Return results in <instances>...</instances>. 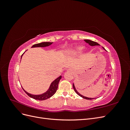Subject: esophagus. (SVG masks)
Masks as SVG:
<instances>
[{
	"label": "esophagus",
	"mask_w": 130,
	"mask_h": 130,
	"mask_svg": "<svg viewBox=\"0 0 130 130\" xmlns=\"http://www.w3.org/2000/svg\"><path fill=\"white\" fill-rule=\"evenodd\" d=\"M67 70H68V71H70V72H72V69H68Z\"/></svg>",
	"instance_id": "1"
}]
</instances>
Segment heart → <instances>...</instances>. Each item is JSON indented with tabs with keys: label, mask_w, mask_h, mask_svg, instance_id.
<instances>
[{
	"label": "heart",
	"mask_w": 130,
	"mask_h": 130,
	"mask_svg": "<svg viewBox=\"0 0 130 130\" xmlns=\"http://www.w3.org/2000/svg\"><path fill=\"white\" fill-rule=\"evenodd\" d=\"M84 46H76L69 50L68 53L70 55H76L81 53L82 52V50H84Z\"/></svg>",
	"instance_id": "b5f03b06"
}]
</instances>
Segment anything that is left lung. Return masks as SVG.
I'll return each instance as SVG.
<instances>
[{"label":"left lung","instance_id":"8db88e82","mask_svg":"<svg viewBox=\"0 0 130 130\" xmlns=\"http://www.w3.org/2000/svg\"><path fill=\"white\" fill-rule=\"evenodd\" d=\"M84 41H85L86 43H88V44H89L90 45H91V46L100 45V44H98V43H96V42H95L92 41H91V40H84ZM103 49H105L104 47H103ZM73 88H74V90H75V92L76 93V94H78V95H79V96H80L81 97L83 98L84 99H88V100H92V99H95V98H88V97H86V96H83L82 95H81V94H80L79 93H78V92L77 91L76 89V88H75V86H74V84H73Z\"/></svg>","mask_w":130,"mask_h":130}]
</instances>
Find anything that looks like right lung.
<instances>
[{
	"instance_id": "1",
	"label": "right lung",
	"mask_w": 130,
	"mask_h": 130,
	"mask_svg": "<svg viewBox=\"0 0 130 130\" xmlns=\"http://www.w3.org/2000/svg\"><path fill=\"white\" fill-rule=\"evenodd\" d=\"M53 43V42H42L40 43H38V44L33 45L31 48H35V47L48 46L50 45ZM24 53L22 54L21 58L23 56V55L24 54ZM61 78H62V76H60L58 77H57L56 79H55L54 81H53L52 82V84H50V86L48 90H47L46 92L43 93L42 94H40V95H34V94H30L29 93H27V92H26L25 90L23 88V87H22V88L23 90H24V92L26 93V94L27 95L29 96L31 98H33V99L38 100H44L48 99V98H50V97H52L54 95V94L56 93V90L58 88V83H59V82H60V80H61Z\"/></svg>"
}]
</instances>
